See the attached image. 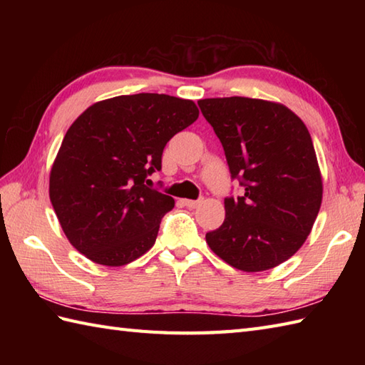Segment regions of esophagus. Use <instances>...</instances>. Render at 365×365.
I'll return each mask as SVG.
<instances>
[{
    "label": "esophagus",
    "mask_w": 365,
    "mask_h": 365,
    "mask_svg": "<svg viewBox=\"0 0 365 365\" xmlns=\"http://www.w3.org/2000/svg\"><path fill=\"white\" fill-rule=\"evenodd\" d=\"M182 202H183V205H185V207H188V208H196V207L199 205V202H200V200H191V199H183V200H182Z\"/></svg>",
    "instance_id": "esophagus-1"
}]
</instances>
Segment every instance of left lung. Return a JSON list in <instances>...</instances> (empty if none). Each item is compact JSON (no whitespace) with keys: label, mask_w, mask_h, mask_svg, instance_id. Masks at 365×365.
Instances as JSON below:
<instances>
[{"label":"left lung","mask_w":365,"mask_h":365,"mask_svg":"<svg viewBox=\"0 0 365 365\" xmlns=\"http://www.w3.org/2000/svg\"><path fill=\"white\" fill-rule=\"evenodd\" d=\"M200 113L222 144L240 196L224 199L226 218L205 235L212 251L255 273L297 252L319 215L322 175L312 138L289 108L247 97L205 98Z\"/></svg>","instance_id":"left-lung-1"}]
</instances>
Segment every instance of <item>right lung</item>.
<instances>
[{
  "label": "right lung",
  "mask_w": 365,
  "mask_h": 365,
  "mask_svg": "<svg viewBox=\"0 0 365 365\" xmlns=\"http://www.w3.org/2000/svg\"><path fill=\"white\" fill-rule=\"evenodd\" d=\"M191 100L119 96L89 106L50 174V200L68 242L92 262L122 267L150 250L174 199L147 185L163 149L197 119Z\"/></svg>",
  "instance_id": "obj_1"
}]
</instances>
